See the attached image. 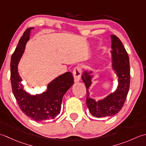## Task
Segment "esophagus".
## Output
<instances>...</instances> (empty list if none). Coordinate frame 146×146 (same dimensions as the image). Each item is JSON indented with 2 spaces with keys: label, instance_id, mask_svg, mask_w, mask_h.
<instances>
[{
  "label": "esophagus",
  "instance_id": "34e87169",
  "mask_svg": "<svg viewBox=\"0 0 146 146\" xmlns=\"http://www.w3.org/2000/svg\"><path fill=\"white\" fill-rule=\"evenodd\" d=\"M82 74V69L80 66H76L73 70V76L74 78V81L76 82L79 81Z\"/></svg>",
  "mask_w": 146,
  "mask_h": 146
}]
</instances>
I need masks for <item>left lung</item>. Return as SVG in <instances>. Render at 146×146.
<instances>
[{
  "label": "left lung",
  "instance_id": "8db88e82",
  "mask_svg": "<svg viewBox=\"0 0 146 146\" xmlns=\"http://www.w3.org/2000/svg\"><path fill=\"white\" fill-rule=\"evenodd\" d=\"M113 67L118 77L117 91L104 100L96 102L89 97L88 89L91 84V76L84 71L82 74V81L86 85V105L91 114L97 118L112 117L122 108L130 88V72L129 57L121 40L116 35H111Z\"/></svg>",
  "mask_w": 146,
  "mask_h": 146
}]
</instances>
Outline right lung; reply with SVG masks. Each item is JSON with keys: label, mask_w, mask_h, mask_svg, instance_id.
<instances>
[{"label": "right lung", "mask_w": 146, "mask_h": 146, "mask_svg": "<svg viewBox=\"0 0 146 146\" xmlns=\"http://www.w3.org/2000/svg\"><path fill=\"white\" fill-rule=\"evenodd\" d=\"M33 28L26 29L12 55L11 82L14 96L21 111L33 120L43 121L55 118L60 113L62 98L73 85L74 77L71 72H65L48 84L46 91L41 94L31 96L24 90L17 65L29 39V33Z\"/></svg>", "instance_id": "right-lung-1"}]
</instances>
